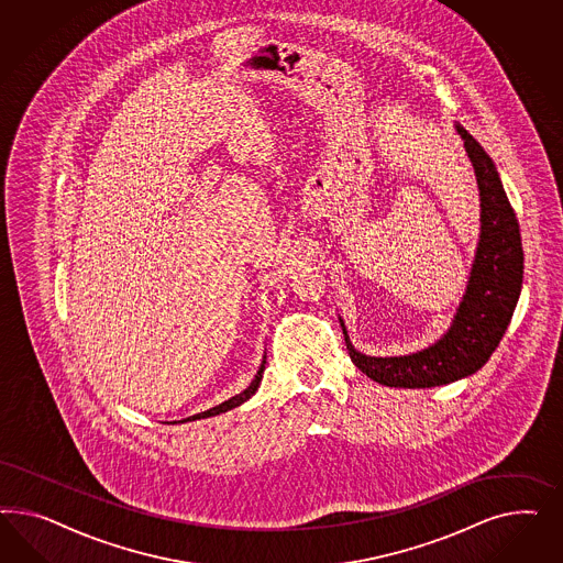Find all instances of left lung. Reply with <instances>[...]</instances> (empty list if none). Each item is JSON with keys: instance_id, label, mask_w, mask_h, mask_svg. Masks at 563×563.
<instances>
[{"instance_id": "left-lung-1", "label": "left lung", "mask_w": 563, "mask_h": 563, "mask_svg": "<svg viewBox=\"0 0 563 563\" xmlns=\"http://www.w3.org/2000/svg\"><path fill=\"white\" fill-rule=\"evenodd\" d=\"M477 173L481 239L466 295L452 328L440 341L407 357H367L344 342L353 363L377 384L394 388H431L478 372L510 324L522 287L525 254L520 229L492 156L456 125Z\"/></svg>"}]
</instances>
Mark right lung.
Here are the masks:
<instances>
[{
	"instance_id": "right-lung-1",
	"label": "right lung",
	"mask_w": 563,
	"mask_h": 563,
	"mask_svg": "<svg viewBox=\"0 0 563 563\" xmlns=\"http://www.w3.org/2000/svg\"><path fill=\"white\" fill-rule=\"evenodd\" d=\"M264 367H266V358L262 361V365H260V369H257L256 377H254V382L243 390V393H239L238 396H233V398H229V400H224L222 405L219 407H212L210 410H205V412H198V415H194V417H188V419H184V421H196V419H206V417H214V415H221V412H227V410L235 409L239 405H243L245 400H250L254 394H256L257 386H260V382H262V374H264ZM181 421V423H184ZM177 423V421H175Z\"/></svg>"
}]
</instances>
